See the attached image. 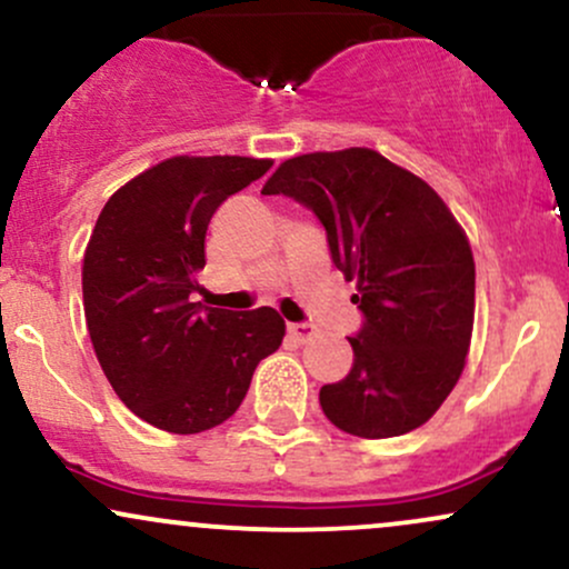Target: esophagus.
<instances>
[{"mask_svg":"<svg viewBox=\"0 0 569 569\" xmlns=\"http://www.w3.org/2000/svg\"><path fill=\"white\" fill-rule=\"evenodd\" d=\"M289 335L297 339V342H307V339L316 335V326H312V323H289Z\"/></svg>","mask_w":569,"mask_h":569,"instance_id":"esophagus-1","label":"esophagus"}]
</instances>
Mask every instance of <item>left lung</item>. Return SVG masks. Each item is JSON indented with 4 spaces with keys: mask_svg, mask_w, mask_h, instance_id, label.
Returning a JSON list of instances; mask_svg holds the SVG:
<instances>
[{
    "mask_svg": "<svg viewBox=\"0 0 569 569\" xmlns=\"http://www.w3.org/2000/svg\"><path fill=\"white\" fill-rule=\"evenodd\" d=\"M262 194L310 208L331 262L356 280L363 326L350 375L321 388L323 415L361 439L426 426L460 380L473 331V253L447 202L367 147L280 162Z\"/></svg>",
    "mask_w": 569,
    "mask_h": 569,
    "instance_id": "obj_1",
    "label": "left lung"
}]
</instances>
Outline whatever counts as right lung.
<instances>
[{
  "label": "right lung",
  "instance_id": "1",
  "mask_svg": "<svg viewBox=\"0 0 569 569\" xmlns=\"http://www.w3.org/2000/svg\"><path fill=\"white\" fill-rule=\"evenodd\" d=\"M270 168L238 154H179L130 179L98 213L82 262L84 321L109 385L149 426L181 436L221 426L283 342L272 307L192 302L208 221Z\"/></svg>",
  "mask_w": 569,
  "mask_h": 569
}]
</instances>
